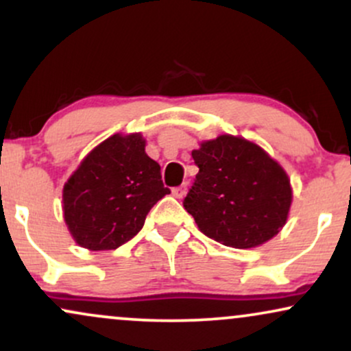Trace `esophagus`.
Instances as JSON below:
<instances>
[{
  "instance_id": "obj_1",
  "label": "esophagus",
  "mask_w": 351,
  "mask_h": 351,
  "mask_svg": "<svg viewBox=\"0 0 351 351\" xmlns=\"http://www.w3.org/2000/svg\"><path fill=\"white\" fill-rule=\"evenodd\" d=\"M171 193H173V196H175V198H178V199L183 198V196L186 195V184H181V186L173 188Z\"/></svg>"
}]
</instances>
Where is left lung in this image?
Wrapping results in <instances>:
<instances>
[{"mask_svg":"<svg viewBox=\"0 0 351 351\" xmlns=\"http://www.w3.org/2000/svg\"><path fill=\"white\" fill-rule=\"evenodd\" d=\"M191 156L199 171L183 206L204 236L247 249L280 231L291 208V181L263 148L221 135Z\"/></svg>","mask_w":351,"mask_h":351,"instance_id":"8db88e82","label":"left lung"}]
</instances>
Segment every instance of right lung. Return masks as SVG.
Segmentation results:
<instances>
[{"instance_id":"obj_1","label":"right lung","mask_w":351,"mask_h":351,"mask_svg":"<svg viewBox=\"0 0 351 351\" xmlns=\"http://www.w3.org/2000/svg\"><path fill=\"white\" fill-rule=\"evenodd\" d=\"M170 188L145 153L140 134L114 135L95 147L64 186V219L75 243L108 251L128 243Z\"/></svg>"}]
</instances>
